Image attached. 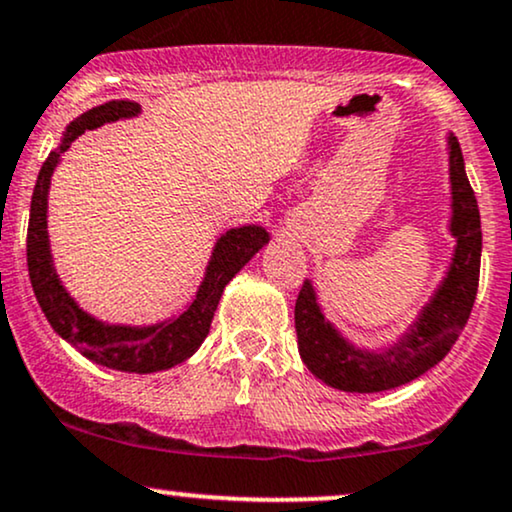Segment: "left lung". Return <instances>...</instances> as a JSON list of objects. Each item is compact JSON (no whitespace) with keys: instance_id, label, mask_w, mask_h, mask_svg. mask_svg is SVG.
I'll use <instances>...</instances> for the list:
<instances>
[{"instance_id":"8db88e82","label":"left lung","mask_w":512,"mask_h":512,"mask_svg":"<svg viewBox=\"0 0 512 512\" xmlns=\"http://www.w3.org/2000/svg\"><path fill=\"white\" fill-rule=\"evenodd\" d=\"M448 164L453 195L451 233L458 245L439 291L396 346L384 353L355 348L324 319L312 283L305 281L300 288L295 300L298 350L307 369L324 384L348 393L396 389L439 365L465 329L479 286L482 221L477 197L465 174L463 152L453 135L448 138Z\"/></svg>"}]
</instances>
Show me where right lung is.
Segmentation results:
<instances>
[{
    "instance_id": "add662e5",
    "label": "right lung",
    "mask_w": 512,
    "mask_h": 512,
    "mask_svg": "<svg viewBox=\"0 0 512 512\" xmlns=\"http://www.w3.org/2000/svg\"><path fill=\"white\" fill-rule=\"evenodd\" d=\"M140 112L138 102L114 100L90 112L80 114L76 121L66 126L64 138L59 147L49 152L42 164L38 183H35L33 200H30V221H28V274L33 283L35 298L45 312L52 329L78 348L88 360L97 365L119 369V372L150 374L159 369H169L178 362L188 360L200 348L212 326L214 310H217L221 293L226 283L236 276L257 250L269 243V233L262 226H240V229L226 231L217 240L212 260L207 264L205 281L197 288V295L188 310L174 319L152 326H112L100 319L90 317L76 305V300L61 286L57 269L52 264L47 236V195L49 181L57 169L59 157L69 150L73 140L85 131L100 128L109 121L131 119Z\"/></svg>"
}]
</instances>
